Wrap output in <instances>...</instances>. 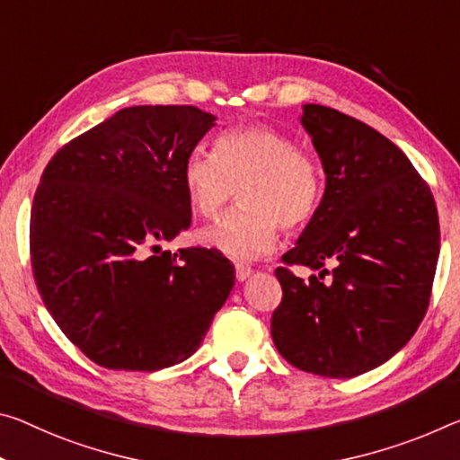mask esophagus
Returning a JSON list of instances; mask_svg holds the SVG:
<instances>
[{"label":"esophagus","instance_id":"1","mask_svg":"<svg viewBox=\"0 0 460 460\" xmlns=\"http://www.w3.org/2000/svg\"><path fill=\"white\" fill-rule=\"evenodd\" d=\"M252 274H253V270H252L250 266H243V264H237V266H235V276H237L239 282L247 280Z\"/></svg>","mask_w":460,"mask_h":460}]
</instances>
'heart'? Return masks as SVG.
<instances>
[{"label":"heart","mask_w":460,"mask_h":460,"mask_svg":"<svg viewBox=\"0 0 460 460\" xmlns=\"http://www.w3.org/2000/svg\"><path fill=\"white\" fill-rule=\"evenodd\" d=\"M181 184L194 213L213 218L235 199L243 207L200 233L210 250L250 261L272 250L279 225L293 231L315 215L325 176L311 151L268 125H247L217 137L213 153L194 149L181 165Z\"/></svg>","instance_id":"heart-1"}]
</instances>
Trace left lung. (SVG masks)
I'll list each match as a JSON object with an SVG mask.
<instances>
[{
	"mask_svg": "<svg viewBox=\"0 0 460 460\" xmlns=\"http://www.w3.org/2000/svg\"><path fill=\"white\" fill-rule=\"evenodd\" d=\"M301 125L322 159L325 192L282 261L322 274L303 280L276 270L282 301L272 340L305 373L358 376L395 356L426 315L438 210L405 153L373 127L319 104L303 106Z\"/></svg>",
	"mask_w": 460,
	"mask_h": 460,
	"instance_id": "left-lung-1",
	"label": "left lung"
}]
</instances>
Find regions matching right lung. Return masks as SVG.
I'll use <instances>...</instances> for the list:
<instances>
[{
  "label": "right lung",
  "instance_id": "obj_1",
  "mask_svg": "<svg viewBox=\"0 0 460 460\" xmlns=\"http://www.w3.org/2000/svg\"><path fill=\"white\" fill-rule=\"evenodd\" d=\"M215 116L133 106L55 153L31 215L36 288L61 332L112 370L190 358L235 284L223 253L162 252L190 227L181 165Z\"/></svg>",
  "mask_w": 460,
  "mask_h": 460
}]
</instances>
